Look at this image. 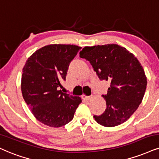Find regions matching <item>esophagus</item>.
Masks as SVG:
<instances>
[{
    "instance_id": "obj_1",
    "label": "esophagus",
    "mask_w": 159,
    "mask_h": 159,
    "mask_svg": "<svg viewBox=\"0 0 159 159\" xmlns=\"http://www.w3.org/2000/svg\"><path fill=\"white\" fill-rule=\"evenodd\" d=\"M82 98H83L84 100L89 101L90 99H91L92 98V97H86V96H85V95H83V96H82Z\"/></svg>"
}]
</instances>
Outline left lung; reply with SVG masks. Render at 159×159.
Instances as JSON below:
<instances>
[{
	"label": "left lung",
	"instance_id": "obj_1",
	"mask_svg": "<svg viewBox=\"0 0 159 159\" xmlns=\"http://www.w3.org/2000/svg\"><path fill=\"white\" fill-rule=\"evenodd\" d=\"M93 68L101 80L111 83L106 95V109L94 116L97 123L115 127L126 121L142 102L147 88V76L132 53L117 44L85 46L80 52Z\"/></svg>",
	"mask_w": 159,
	"mask_h": 159
}]
</instances>
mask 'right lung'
Wrapping results in <instances>:
<instances>
[{
	"instance_id": "right-lung-1",
	"label": "right lung",
	"mask_w": 159,
	"mask_h": 159,
	"mask_svg": "<svg viewBox=\"0 0 159 159\" xmlns=\"http://www.w3.org/2000/svg\"><path fill=\"white\" fill-rule=\"evenodd\" d=\"M80 48L75 45H48L33 53L23 68V99L35 118L47 126L68 124L82 102L80 97L59 91L70 61Z\"/></svg>"
}]
</instances>
